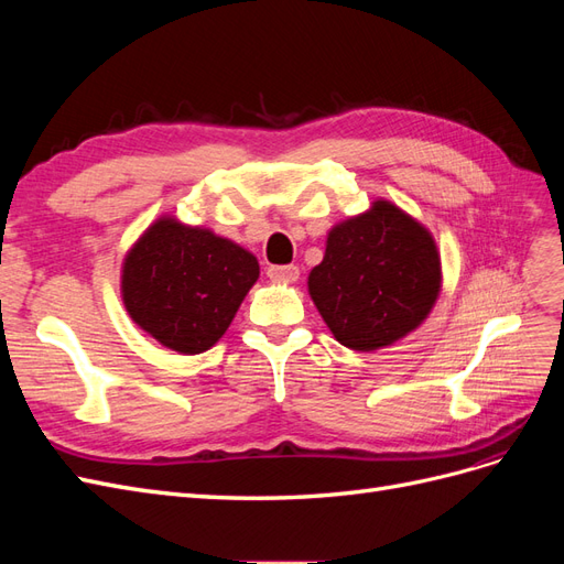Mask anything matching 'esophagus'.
I'll list each match as a JSON object with an SVG mask.
<instances>
[{
    "mask_svg": "<svg viewBox=\"0 0 564 564\" xmlns=\"http://www.w3.org/2000/svg\"><path fill=\"white\" fill-rule=\"evenodd\" d=\"M268 278L294 282V280H299V268L296 265H270L268 268Z\"/></svg>",
    "mask_w": 564,
    "mask_h": 564,
    "instance_id": "1",
    "label": "esophagus"
}]
</instances>
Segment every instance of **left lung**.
<instances>
[{
  "instance_id": "8db88e82",
  "label": "left lung",
  "mask_w": 564,
  "mask_h": 564,
  "mask_svg": "<svg viewBox=\"0 0 564 564\" xmlns=\"http://www.w3.org/2000/svg\"><path fill=\"white\" fill-rule=\"evenodd\" d=\"M308 289L340 346L377 350L429 317L440 294L437 247L412 216L379 199L332 228Z\"/></svg>"
}]
</instances>
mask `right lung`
Wrapping results in <instances>:
<instances>
[{
	"mask_svg": "<svg viewBox=\"0 0 564 564\" xmlns=\"http://www.w3.org/2000/svg\"><path fill=\"white\" fill-rule=\"evenodd\" d=\"M259 261L204 228L160 218L127 253L122 299L131 319L183 355L209 350L226 334Z\"/></svg>",
	"mask_w": 564,
	"mask_h": 564,
	"instance_id": "obj_1",
	"label": "right lung"
}]
</instances>
